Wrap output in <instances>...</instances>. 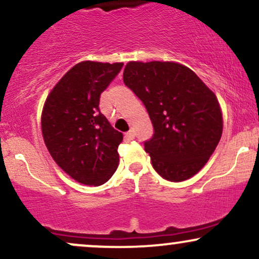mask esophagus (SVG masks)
I'll use <instances>...</instances> for the list:
<instances>
[{
  "label": "esophagus",
  "mask_w": 259,
  "mask_h": 259,
  "mask_svg": "<svg viewBox=\"0 0 259 259\" xmlns=\"http://www.w3.org/2000/svg\"><path fill=\"white\" fill-rule=\"evenodd\" d=\"M125 138L127 140H134V139H135V133H134V130H129V132L125 134Z\"/></svg>",
  "instance_id": "obj_1"
}]
</instances>
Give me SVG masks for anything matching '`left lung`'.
I'll return each instance as SVG.
<instances>
[{"label":"left lung","instance_id":"8db88e82","mask_svg":"<svg viewBox=\"0 0 259 259\" xmlns=\"http://www.w3.org/2000/svg\"><path fill=\"white\" fill-rule=\"evenodd\" d=\"M123 79L153 124L145 151L154 170L172 182L191 179L207 163L222 136L216 95L191 68L171 61H130Z\"/></svg>","mask_w":259,"mask_h":259}]
</instances>
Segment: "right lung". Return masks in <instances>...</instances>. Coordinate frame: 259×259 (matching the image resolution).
<instances>
[{"label":"right lung","instance_id":"obj_1","mask_svg":"<svg viewBox=\"0 0 259 259\" xmlns=\"http://www.w3.org/2000/svg\"><path fill=\"white\" fill-rule=\"evenodd\" d=\"M123 62L82 61L49 93L42 134L52 158L67 175L88 186L104 185L116 172L123 134L100 112V95Z\"/></svg>","mask_w":259,"mask_h":259}]
</instances>
